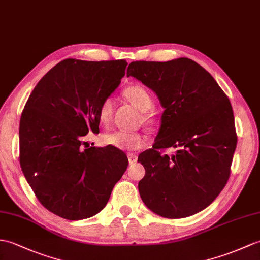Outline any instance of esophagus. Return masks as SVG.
<instances>
[{
	"label": "esophagus",
	"instance_id": "obj_1",
	"mask_svg": "<svg viewBox=\"0 0 260 260\" xmlns=\"http://www.w3.org/2000/svg\"><path fill=\"white\" fill-rule=\"evenodd\" d=\"M127 157H128V161H129V164H133V162L137 161V155H135V154L129 153V154H127Z\"/></svg>",
	"mask_w": 260,
	"mask_h": 260
}]
</instances>
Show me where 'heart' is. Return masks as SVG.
<instances>
[{"label":"heart","mask_w":260,"mask_h":260,"mask_svg":"<svg viewBox=\"0 0 260 260\" xmlns=\"http://www.w3.org/2000/svg\"><path fill=\"white\" fill-rule=\"evenodd\" d=\"M124 95L133 105L138 110L144 112L143 120L145 123L155 124L157 122V116L152 112H146L153 107L154 101L148 90L142 85H131L124 89ZM114 101L111 98L103 100L100 104L98 116L102 125L108 126L113 117ZM103 142L122 150H136L145 146L147 143V137L138 132L114 131L107 133L103 136Z\"/></svg>","instance_id":"obj_1"}]
</instances>
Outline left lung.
<instances>
[{"label":"left lung","instance_id":"obj_1","mask_svg":"<svg viewBox=\"0 0 260 260\" xmlns=\"http://www.w3.org/2000/svg\"><path fill=\"white\" fill-rule=\"evenodd\" d=\"M127 76L152 88L165 108L154 146L138 156L145 167L142 201L165 218L197 214L231 176L237 145L231 101L203 66L186 57L132 62ZM170 147L177 153L162 154Z\"/></svg>","mask_w":260,"mask_h":260}]
</instances>
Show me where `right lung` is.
Segmentation results:
<instances>
[{"mask_svg":"<svg viewBox=\"0 0 260 260\" xmlns=\"http://www.w3.org/2000/svg\"><path fill=\"white\" fill-rule=\"evenodd\" d=\"M125 59H63L41 78L20 120V164L43 206L62 218L80 220L106 206L128 159L114 147H86L98 134V111L119 85Z\"/></svg>","mask_w":260,"mask_h":260,"instance_id":"obj_1","label":"right lung"}]
</instances>
